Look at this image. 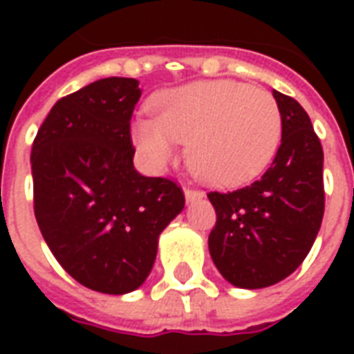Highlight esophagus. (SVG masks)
I'll use <instances>...</instances> for the list:
<instances>
[{"instance_id":"1","label":"esophagus","mask_w":354,"mask_h":354,"mask_svg":"<svg viewBox=\"0 0 354 354\" xmlns=\"http://www.w3.org/2000/svg\"><path fill=\"white\" fill-rule=\"evenodd\" d=\"M184 193H185V201H187V203L203 199V192H197V189H189V187H185Z\"/></svg>"}]
</instances>
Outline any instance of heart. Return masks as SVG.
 Wrapping results in <instances>:
<instances>
[{
    "mask_svg": "<svg viewBox=\"0 0 354 354\" xmlns=\"http://www.w3.org/2000/svg\"><path fill=\"white\" fill-rule=\"evenodd\" d=\"M153 117L132 124V140L155 170L178 161L189 142L192 170L212 185H241L273 159L281 109L273 94L235 81H197L157 94Z\"/></svg>",
    "mask_w": 354,
    "mask_h": 354,
    "instance_id": "heart-1",
    "label": "heart"
}]
</instances>
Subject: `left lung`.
Here are the masks:
<instances>
[{"label": "left lung", "mask_w": 354, "mask_h": 354, "mask_svg": "<svg viewBox=\"0 0 354 354\" xmlns=\"http://www.w3.org/2000/svg\"><path fill=\"white\" fill-rule=\"evenodd\" d=\"M282 138L271 167L254 184L210 192L216 225L208 250L218 271L239 288H266L301 266L324 216L322 146L297 100L273 91Z\"/></svg>", "instance_id": "1"}]
</instances>
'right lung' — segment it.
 <instances>
[{
	"label": "right lung",
	"instance_id": "1",
	"mask_svg": "<svg viewBox=\"0 0 354 354\" xmlns=\"http://www.w3.org/2000/svg\"><path fill=\"white\" fill-rule=\"evenodd\" d=\"M138 81L106 77L53 106L32 146L34 212L66 273L102 294H127L153 267L161 231L184 210L182 187L132 165Z\"/></svg>",
	"mask_w": 354,
	"mask_h": 354
}]
</instances>
